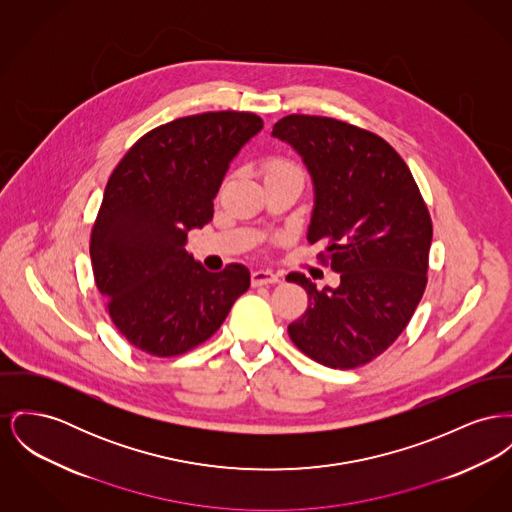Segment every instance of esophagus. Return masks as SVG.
<instances>
[{
  "label": "esophagus",
  "instance_id": "esophagus-1",
  "mask_svg": "<svg viewBox=\"0 0 512 512\" xmlns=\"http://www.w3.org/2000/svg\"><path fill=\"white\" fill-rule=\"evenodd\" d=\"M276 282H280V278H278V274H274V272H251V284H253V286H265V284H276Z\"/></svg>",
  "mask_w": 512,
  "mask_h": 512
}]
</instances>
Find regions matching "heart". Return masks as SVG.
I'll list each match as a JSON object with an SVG mask.
<instances>
[{
    "mask_svg": "<svg viewBox=\"0 0 512 512\" xmlns=\"http://www.w3.org/2000/svg\"><path fill=\"white\" fill-rule=\"evenodd\" d=\"M282 170H296L292 164L284 162V160H272L267 164V174H274V172H282Z\"/></svg>",
    "mask_w": 512,
    "mask_h": 512,
    "instance_id": "1",
    "label": "heart"
}]
</instances>
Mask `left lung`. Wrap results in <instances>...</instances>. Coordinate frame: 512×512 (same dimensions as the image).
I'll return each mask as SVG.
<instances>
[{"mask_svg":"<svg viewBox=\"0 0 512 512\" xmlns=\"http://www.w3.org/2000/svg\"><path fill=\"white\" fill-rule=\"evenodd\" d=\"M272 137L301 156L313 183L307 241L327 243L336 288L292 272L307 311L288 327L305 356L354 369L381 356L410 323L427 282L433 226L406 162L356 125L286 116Z\"/></svg>","mask_w":512,"mask_h":512,"instance_id":"1","label":"left lung"}]
</instances>
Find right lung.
Listing matches in <instances>:
<instances>
[{"mask_svg": "<svg viewBox=\"0 0 512 512\" xmlns=\"http://www.w3.org/2000/svg\"><path fill=\"white\" fill-rule=\"evenodd\" d=\"M263 129L249 112H207L143 135L110 176L91 236L96 288L135 348L170 358L220 329L249 288V271L209 272L185 251L211 222L214 197L238 152Z\"/></svg>", "mask_w": 512, "mask_h": 512, "instance_id": "right-lung-1", "label": "right lung"}]
</instances>
